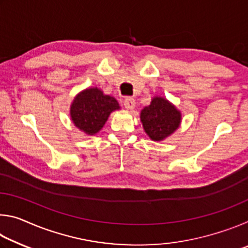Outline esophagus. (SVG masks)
Segmentation results:
<instances>
[{
  "label": "esophagus",
  "mask_w": 248,
  "mask_h": 248,
  "mask_svg": "<svg viewBox=\"0 0 248 248\" xmlns=\"http://www.w3.org/2000/svg\"><path fill=\"white\" fill-rule=\"evenodd\" d=\"M124 105L125 109H128V110H131V109L134 108V106H136V100H134L133 98H125L124 102Z\"/></svg>",
  "instance_id": "34e87169"
}]
</instances>
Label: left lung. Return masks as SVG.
Returning <instances> with one entry per match:
<instances>
[{
	"label": "left lung",
	"mask_w": 248,
	"mask_h": 248,
	"mask_svg": "<svg viewBox=\"0 0 248 248\" xmlns=\"http://www.w3.org/2000/svg\"><path fill=\"white\" fill-rule=\"evenodd\" d=\"M140 120L145 133L152 141H164L182 124V112L162 96H154L151 104L140 112Z\"/></svg>",
	"instance_id": "obj_1"
}]
</instances>
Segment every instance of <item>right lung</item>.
Here are the masks:
<instances>
[{
  "label": "right lung",
  "mask_w": 248,
  "mask_h": 248,
  "mask_svg": "<svg viewBox=\"0 0 248 248\" xmlns=\"http://www.w3.org/2000/svg\"><path fill=\"white\" fill-rule=\"evenodd\" d=\"M119 109L115 97L104 94L98 87H87L71 103L70 117L79 131L86 136H95L103 129L111 112Z\"/></svg>",
  "instance_id": "add662e5"
}]
</instances>
